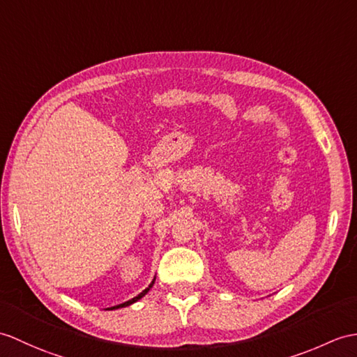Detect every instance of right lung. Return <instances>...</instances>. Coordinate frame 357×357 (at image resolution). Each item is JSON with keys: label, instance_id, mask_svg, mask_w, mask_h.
<instances>
[{"label": "right lung", "instance_id": "1", "mask_svg": "<svg viewBox=\"0 0 357 357\" xmlns=\"http://www.w3.org/2000/svg\"><path fill=\"white\" fill-rule=\"evenodd\" d=\"M153 283H155V278L152 280V283L151 284H149L146 289H144V291L143 292H141V294H138L137 296H134V298H132V300H129V301H126V303H121V304H119V305H114V307H111L109 310H115V309H121V307H128V305H130V304H134V303H137L138 300H141V298H143L149 291H151V289H152V286H153Z\"/></svg>", "mask_w": 357, "mask_h": 357}]
</instances>
